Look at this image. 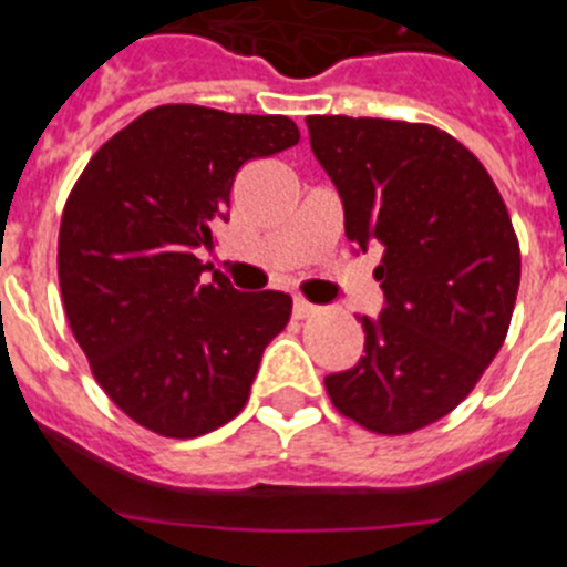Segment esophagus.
<instances>
[{"instance_id":"esophagus-1","label":"esophagus","mask_w":567,"mask_h":567,"mask_svg":"<svg viewBox=\"0 0 567 567\" xmlns=\"http://www.w3.org/2000/svg\"><path fill=\"white\" fill-rule=\"evenodd\" d=\"M316 305H310L308 299H293V316L296 319H308V316L316 313Z\"/></svg>"}]
</instances>
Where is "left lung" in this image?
<instances>
[{"label": "left lung", "instance_id": "obj_1", "mask_svg": "<svg viewBox=\"0 0 567 567\" xmlns=\"http://www.w3.org/2000/svg\"><path fill=\"white\" fill-rule=\"evenodd\" d=\"M310 150L339 188L344 231L381 248L386 308L364 324V359L324 379L336 410L375 435L441 421L503 347L519 243L492 175L432 124L310 115Z\"/></svg>", "mask_w": 567, "mask_h": 567}]
</instances>
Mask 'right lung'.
I'll return each mask as SVG.
<instances>
[{
    "label": "right lung",
    "mask_w": 567,
    "mask_h": 567,
    "mask_svg": "<svg viewBox=\"0 0 567 567\" xmlns=\"http://www.w3.org/2000/svg\"><path fill=\"white\" fill-rule=\"evenodd\" d=\"M299 144L285 115L197 104L146 110L75 181L59 228L70 330L110 401L163 437H200L239 415L288 293H239L197 257L226 220L237 172Z\"/></svg>",
    "instance_id": "1"
}]
</instances>
